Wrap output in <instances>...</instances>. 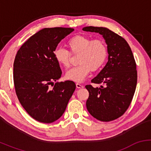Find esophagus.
<instances>
[{"mask_svg": "<svg viewBox=\"0 0 151 151\" xmlns=\"http://www.w3.org/2000/svg\"><path fill=\"white\" fill-rule=\"evenodd\" d=\"M76 86H77V88H78V89H81V88L84 87V86L82 84H80L79 83H77L76 84Z\"/></svg>", "mask_w": 151, "mask_h": 151, "instance_id": "1", "label": "esophagus"}]
</instances>
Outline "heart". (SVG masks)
Listing matches in <instances>:
<instances>
[{
	"instance_id": "1",
	"label": "heart",
	"mask_w": 151,
	"mask_h": 151,
	"mask_svg": "<svg viewBox=\"0 0 151 151\" xmlns=\"http://www.w3.org/2000/svg\"><path fill=\"white\" fill-rule=\"evenodd\" d=\"M67 45L71 53L79 55L77 62L79 65L67 71L65 74L66 79L75 82H82L91 70L101 69L108 56V49L103 40H92L83 35L71 37ZM70 52L65 48L58 47L54 51L55 60L66 68L70 66Z\"/></svg>"
}]
</instances>
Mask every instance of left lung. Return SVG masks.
<instances>
[{
    "instance_id": "1",
    "label": "left lung",
    "mask_w": 151,
    "mask_h": 151,
    "mask_svg": "<svg viewBox=\"0 0 151 151\" xmlns=\"http://www.w3.org/2000/svg\"><path fill=\"white\" fill-rule=\"evenodd\" d=\"M84 31L97 32L103 36L108 49V62L96 77L94 84L99 87L85 86L89 93L86 109L101 121L108 122L123 115L131 104L136 91L137 71L131 47L126 40L106 27H83Z\"/></svg>"
}]
</instances>
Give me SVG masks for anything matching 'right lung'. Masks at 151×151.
Returning <instances> with one entry per match:
<instances>
[{
  "label": "right lung",
  "instance_id": "1",
  "mask_svg": "<svg viewBox=\"0 0 151 151\" xmlns=\"http://www.w3.org/2000/svg\"><path fill=\"white\" fill-rule=\"evenodd\" d=\"M74 30L70 27L43 28L31 36L16 54L13 64L15 92L27 114L39 122L49 124L60 119L76 89L72 81L54 84L62 75L54 51Z\"/></svg>",
  "mask_w": 151,
  "mask_h": 151
}]
</instances>
